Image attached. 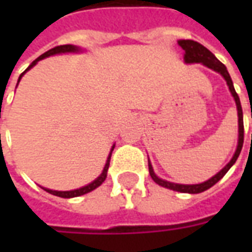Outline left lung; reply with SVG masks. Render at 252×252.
Segmentation results:
<instances>
[{"instance_id":"left-lung-1","label":"left lung","mask_w":252,"mask_h":252,"mask_svg":"<svg viewBox=\"0 0 252 252\" xmlns=\"http://www.w3.org/2000/svg\"><path fill=\"white\" fill-rule=\"evenodd\" d=\"M178 46L182 47V50L185 51V59L186 63H202L205 64L206 67H209L215 71L220 72L224 79L227 81V85L231 93H232L233 98H235V102H236V108H238V116H239V142H238V148L235 151V155L233 158L229 160V163L224 167L222 170H220L215 177H212L211 180H208L206 182H202V184H197V185H180V184H173V182H167V181H163L158 178L155 173H154L153 166L148 162V171H150V175L158 185L163 186V188H167V189L175 190V191H181V193H191V194H195V193H201V191H205L209 188L217 184L219 181L221 180L224 175L227 174V171L231 167L232 164L236 162L239 154L242 151V147H243V140H244V126H243V110H242V105H240V99H239L238 93L235 92V88H233L232 79L229 77V74L227 71V67L224 66L219 59H217L213 54H212L206 47H204L202 44H200L198 41L194 40H180L178 41Z\"/></svg>"}]
</instances>
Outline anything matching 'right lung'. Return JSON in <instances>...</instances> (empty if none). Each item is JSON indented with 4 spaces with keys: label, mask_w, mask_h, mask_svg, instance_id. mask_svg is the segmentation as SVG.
Wrapping results in <instances>:
<instances>
[{
    "label": "right lung",
    "mask_w": 252,
    "mask_h": 252,
    "mask_svg": "<svg viewBox=\"0 0 252 252\" xmlns=\"http://www.w3.org/2000/svg\"><path fill=\"white\" fill-rule=\"evenodd\" d=\"M79 51V48L75 46H71V44H64V46H57L54 47V48H51V50H48L47 52H44L43 55H40V57L37 58V59H35L33 62L31 63L30 67L25 70L21 75H20L19 78V82L20 79H21V77L24 75L25 72L30 70L31 67H33L36 64V63L39 62V61H41V59H44V58L47 57H51V55H55V54H62V52H78ZM113 148H115V146L112 147V150H110V154L109 157H108V160H106V163H105V167L104 170H102V174L99 175L98 178L95 181H93L92 184H89V185L83 186V188H81V189H75V190H70V191H58V190H50V189H43L46 190V191H48V193H51V194L54 195H58V197H62V198H71V197H78V195H82V194H86V193H89V191H92V190H94L95 188H98L102 182L105 181V178H106V173H108V169H109V162H110V157H112V151H113Z\"/></svg>",
    "instance_id": "add662e5"
}]
</instances>
